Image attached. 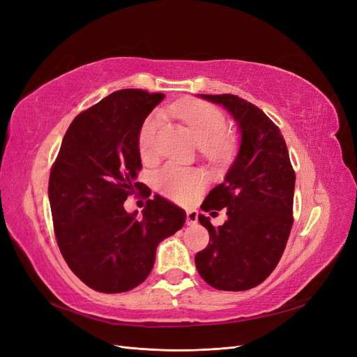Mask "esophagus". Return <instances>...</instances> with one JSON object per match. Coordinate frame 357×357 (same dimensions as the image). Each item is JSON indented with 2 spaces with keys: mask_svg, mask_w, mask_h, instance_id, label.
Listing matches in <instances>:
<instances>
[{
  "mask_svg": "<svg viewBox=\"0 0 357 357\" xmlns=\"http://www.w3.org/2000/svg\"><path fill=\"white\" fill-rule=\"evenodd\" d=\"M186 223H188L189 226L197 225V223H198V211L189 210L188 214H186Z\"/></svg>",
  "mask_w": 357,
  "mask_h": 357,
  "instance_id": "obj_1",
  "label": "esophagus"
}]
</instances>
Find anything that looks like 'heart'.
Listing matches in <instances>:
<instances>
[{"label": "heart", "instance_id": "obj_1", "mask_svg": "<svg viewBox=\"0 0 357 357\" xmlns=\"http://www.w3.org/2000/svg\"><path fill=\"white\" fill-rule=\"evenodd\" d=\"M176 113L181 119L195 138L197 144L207 155H225L229 143L225 134L228 131V122L225 114L214 105L198 101L185 100L176 105ZM159 123L158 114L149 116L138 132V150L144 160L155 156V135ZM158 188L164 195L188 201L204 186L205 177L201 171L168 164L162 168L158 176Z\"/></svg>", "mask_w": 357, "mask_h": 357}]
</instances>
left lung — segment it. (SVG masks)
Segmentation results:
<instances>
[{
  "label": "left lung",
  "instance_id": "left-lung-1",
  "mask_svg": "<svg viewBox=\"0 0 357 357\" xmlns=\"http://www.w3.org/2000/svg\"><path fill=\"white\" fill-rule=\"evenodd\" d=\"M228 110L238 125V153L202 202L204 211L226 208L228 220L214 228L198 219L210 243L197 253L199 275L218 290L256 287L274 271L294 225L295 171L278 126L261 109L240 96L199 95Z\"/></svg>",
  "mask_w": 357,
  "mask_h": 357
}]
</instances>
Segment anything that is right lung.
I'll return each mask as SVG.
<instances>
[{
    "label": "right lung",
    "mask_w": 357,
    "mask_h": 357,
    "mask_svg": "<svg viewBox=\"0 0 357 357\" xmlns=\"http://www.w3.org/2000/svg\"><path fill=\"white\" fill-rule=\"evenodd\" d=\"M164 93L122 89L71 122L50 171L49 201L59 250L82 282L102 294L142 284L158 244L186 222V211L159 195L142 218L128 213L129 195L150 189L142 169L138 132Z\"/></svg>",
    "instance_id": "right-lung-1"
}]
</instances>
